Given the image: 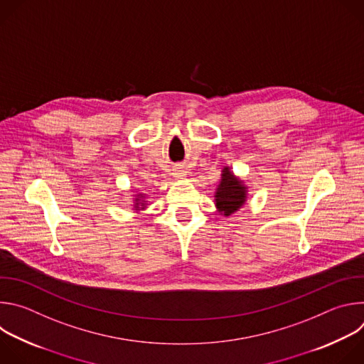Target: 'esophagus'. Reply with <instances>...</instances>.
Instances as JSON below:
<instances>
[{"instance_id":"34e87169","label":"esophagus","mask_w":364,"mask_h":364,"mask_svg":"<svg viewBox=\"0 0 364 364\" xmlns=\"http://www.w3.org/2000/svg\"><path fill=\"white\" fill-rule=\"evenodd\" d=\"M173 171H174L173 174H174L176 178H186L187 177V171H186V168L183 166H177Z\"/></svg>"}]
</instances>
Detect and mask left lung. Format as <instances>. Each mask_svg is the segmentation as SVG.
<instances>
[{"mask_svg":"<svg viewBox=\"0 0 364 364\" xmlns=\"http://www.w3.org/2000/svg\"><path fill=\"white\" fill-rule=\"evenodd\" d=\"M246 186L239 180L229 167H225L222 171V181L218 186L215 193V201L219 213L223 216H230L237 212L246 203Z\"/></svg>","mask_w":364,"mask_h":364,"instance_id":"8db88e82","label":"left lung"}]
</instances>
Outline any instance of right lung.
I'll return each instance as SVG.
<instances>
[{"mask_svg": "<svg viewBox=\"0 0 364 364\" xmlns=\"http://www.w3.org/2000/svg\"><path fill=\"white\" fill-rule=\"evenodd\" d=\"M135 197H136V198L134 200V203H135V204H134V209H135V210H144L145 205H146L145 201H144V194H136Z\"/></svg>", "mask_w": 364, "mask_h": 364, "instance_id": "add662e5", "label": "right lung"}]
</instances>
